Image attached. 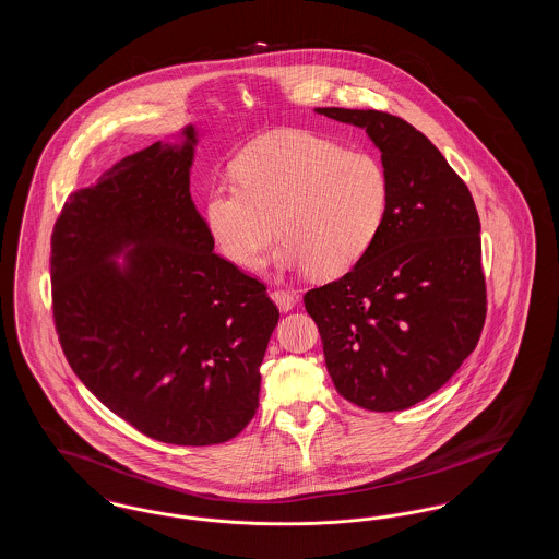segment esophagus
Masks as SVG:
<instances>
[{
	"label": "esophagus",
	"mask_w": 559,
	"mask_h": 559,
	"mask_svg": "<svg viewBox=\"0 0 559 559\" xmlns=\"http://www.w3.org/2000/svg\"><path fill=\"white\" fill-rule=\"evenodd\" d=\"M270 297L278 306L281 312H289V310H293V306H295V295H292L289 292H278L276 289V292L270 293Z\"/></svg>",
	"instance_id": "1"
}]
</instances>
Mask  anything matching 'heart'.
<instances>
[{"label":"heart","mask_w":559,"mask_h":559,"mask_svg":"<svg viewBox=\"0 0 559 559\" xmlns=\"http://www.w3.org/2000/svg\"><path fill=\"white\" fill-rule=\"evenodd\" d=\"M235 171L237 180L210 188L205 219L237 266L258 264L281 230L276 266L340 276L369 251L388 210L383 165L320 133H266Z\"/></svg>","instance_id":"obj_1"}]
</instances>
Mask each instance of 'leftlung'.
Masks as SVG:
<instances>
[{
    "instance_id": "8db88e82",
    "label": "left lung",
    "mask_w": 559,
    "mask_h": 559,
    "mask_svg": "<svg viewBox=\"0 0 559 559\" xmlns=\"http://www.w3.org/2000/svg\"><path fill=\"white\" fill-rule=\"evenodd\" d=\"M317 112L369 133L388 176V210L356 266L304 304L335 390L367 411H404L440 390L478 346V212L442 153L404 119L372 108Z\"/></svg>"
}]
</instances>
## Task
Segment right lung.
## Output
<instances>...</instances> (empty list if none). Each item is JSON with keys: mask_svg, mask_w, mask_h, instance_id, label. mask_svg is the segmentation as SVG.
<instances>
[{"mask_svg": "<svg viewBox=\"0 0 559 559\" xmlns=\"http://www.w3.org/2000/svg\"><path fill=\"white\" fill-rule=\"evenodd\" d=\"M194 144L188 126L180 144L155 142L73 192L50 255L71 369L117 417L178 447L228 442L253 419L278 322L264 283L213 253L190 197Z\"/></svg>", "mask_w": 559, "mask_h": 559, "instance_id": "right-lung-1", "label": "right lung"}]
</instances>
